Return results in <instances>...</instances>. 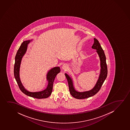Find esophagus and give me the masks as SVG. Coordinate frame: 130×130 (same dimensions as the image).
<instances>
[{"instance_id": "34e87169", "label": "esophagus", "mask_w": 130, "mask_h": 130, "mask_svg": "<svg viewBox=\"0 0 130 130\" xmlns=\"http://www.w3.org/2000/svg\"><path fill=\"white\" fill-rule=\"evenodd\" d=\"M68 66L67 64H64L62 65V69L64 70H66L68 68Z\"/></svg>"}]
</instances>
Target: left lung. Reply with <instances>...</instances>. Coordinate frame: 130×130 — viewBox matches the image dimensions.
Instances as JSON below:
<instances>
[{
  "mask_svg": "<svg viewBox=\"0 0 130 130\" xmlns=\"http://www.w3.org/2000/svg\"><path fill=\"white\" fill-rule=\"evenodd\" d=\"M94 42L92 46V48L96 50L100 60V73L99 78L95 85L92 89L89 91L84 92H78L75 90L73 86L72 78L65 73V75L68 81L70 92L73 97L77 99H84L93 96L100 91L102 86L104 82L107 75V68L106 63V58L104 52L99 42L97 39L94 38Z\"/></svg>",
  "mask_w": 130,
  "mask_h": 130,
  "instance_id": "1",
  "label": "left lung"
}]
</instances>
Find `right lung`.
<instances>
[{
	"mask_svg": "<svg viewBox=\"0 0 130 130\" xmlns=\"http://www.w3.org/2000/svg\"><path fill=\"white\" fill-rule=\"evenodd\" d=\"M32 40H29L23 42L17 51L15 57V63L14 69V78H15L20 89L24 94L36 99H45L48 98L52 94L54 81L57 74L60 72V69L59 67H58L53 68L49 71L46 75V79L48 81V85L46 89H45L44 90L39 92H32L28 91L25 89L20 79V66L22 59L27 51V45Z\"/></svg>",
	"mask_w": 130,
	"mask_h": 130,
	"instance_id": "obj_1",
	"label": "right lung"
}]
</instances>
